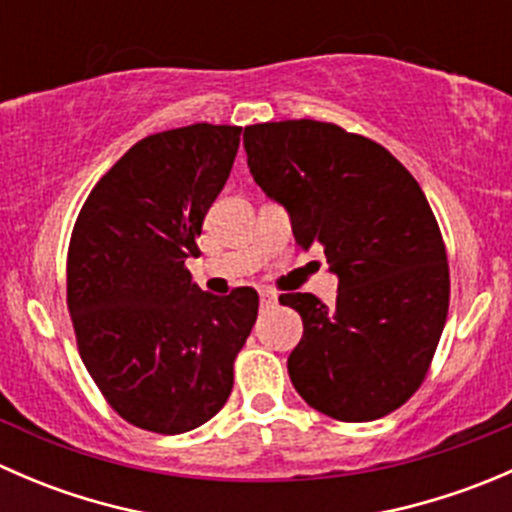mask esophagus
Segmentation results:
<instances>
[{
  "instance_id": "esophagus-1",
  "label": "esophagus",
  "mask_w": 512,
  "mask_h": 512,
  "mask_svg": "<svg viewBox=\"0 0 512 512\" xmlns=\"http://www.w3.org/2000/svg\"><path fill=\"white\" fill-rule=\"evenodd\" d=\"M260 302L262 307H270V304L277 302V294L272 289H260Z\"/></svg>"
}]
</instances>
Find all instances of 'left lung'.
<instances>
[{
  "instance_id": "1",
  "label": "left lung",
  "mask_w": 512,
  "mask_h": 512,
  "mask_svg": "<svg viewBox=\"0 0 512 512\" xmlns=\"http://www.w3.org/2000/svg\"><path fill=\"white\" fill-rule=\"evenodd\" d=\"M247 165L292 220L302 250L319 245L339 277L337 304L282 294L304 334L289 379L312 409L374 421L426 379L448 314L441 230L414 175L384 146L334 123L277 121L245 128Z\"/></svg>"
}]
</instances>
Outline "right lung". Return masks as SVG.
<instances>
[{
	"label": "right lung",
	"instance_id": "obj_1",
	"mask_svg": "<svg viewBox=\"0 0 512 512\" xmlns=\"http://www.w3.org/2000/svg\"><path fill=\"white\" fill-rule=\"evenodd\" d=\"M240 126L193 123L138 141L81 208L66 262L79 354L108 404L156 433L225 406L260 297L203 292L185 270L235 163Z\"/></svg>",
	"mask_w": 512,
	"mask_h": 512
}]
</instances>
